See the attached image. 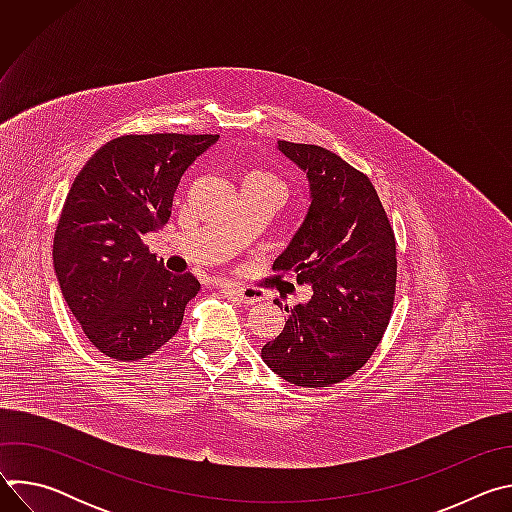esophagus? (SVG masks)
<instances>
[{
	"mask_svg": "<svg viewBox=\"0 0 512 512\" xmlns=\"http://www.w3.org/2000/svg\"><path fill=\"white\" fill-rule=\"evenodd\" d=\"M225 287H229L243 304H257L265 298L263 291H259L257 287H245V285H237V283H225Z\"/></svg>",
	"mask_w": 512,
	"mask_h": 512,
	"instance_id": "obj_1",
	"label": "esophagus"
}]
</instances>
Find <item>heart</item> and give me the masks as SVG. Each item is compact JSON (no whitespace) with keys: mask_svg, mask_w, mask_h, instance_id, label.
<instances>
[{"mask_svg":"<svg viewBox=\"0 0 512 512\" xmlns=\"http://www.w3.org/2000/svg\"><path fill=\"white\" fill-rule=\"evenodd\" d=\"M249 176H259V178H265V180H269V182H273V184H277L281 190H283V186H281V182L275 178V176H271V174H267V172H251Z\"/></svg>","mask_w":512,"mask_h":512,"instance_id":"b5f03b06","label":"heart"}]
</instances>
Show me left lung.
<instances>
[{
	"label": "left lung",
	"mask_w": 512,
	"mask_h": 512,
	"mask_svg": "<svg viewBox=\"0 0 512 512\" xmlns=\"http://www.w3.org/2000/svg\"><path fill=\"white\" fill-rule=\"evenodd\" d=\"M277 148L306 172L312 202L273 271H294L314 296L285 306V326L261 356L291 385L330 387L364 367L389 326L395 233L367 174L320 145L277 141Z\"/></svg>",
	"instance_id": "left-lung-1"
}]
</instances>
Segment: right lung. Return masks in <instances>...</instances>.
I'll use <instances>...</instances> for the list:
<instances>
[{"mask_svg": "<svg viewBox=\"0 0 512 512\" xmlns=\"http://www.w3.org/2000/svg\"><path fill=\"white\" fill-rule=\"evenodd\" d=\"M216 139L121 135L72 182L54 233V271L70 312L99 352L141 360L178 332L200 283L192 273L164 269L141 237L168 223L182 174Z\"/></svg>", "mask_w": 512, "mask_h": 512, "instance_id": "right-lung-1", "label": "right lung"}]
</instances>
